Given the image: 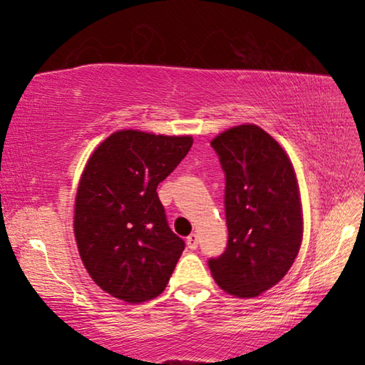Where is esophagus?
Masks as SVG:
<instances>
[{
    "mask_svg": "<svg viewBox=\"0 0 365 365\" xmlns=\"http://www.w3.org/2000/svg\"><path fill=\"white\" fill-rule=\"evenodd\" d=\"M187 245L190 250H196L197 248V235L196 233H191L190 237L187 238Z\"/></svg>",
    "mask_w": 365,
    "mask_h": 365,
    "instance_id": "1",
    "label": "esophagus"
}]
</instances>
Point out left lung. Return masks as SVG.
<instances>
[{
	"label": "left lung",
	"mask_w": 365,
	"mask_h": 365,
	"mask_svg": "<svg viewBox=\"0 0 365 365\" xmlns=\"http://www.w3.org/2000/svg\"><path fill=\"white\" fill-rule=\"evenodd\" d=\"M211 146L225 174L228 242L209 269L227 293L255 298L287 275L299 252L298 182L283 148L252 123L220 133Z\"/></svg>",
	"instance_id": "obj_1"
}]
</instances>
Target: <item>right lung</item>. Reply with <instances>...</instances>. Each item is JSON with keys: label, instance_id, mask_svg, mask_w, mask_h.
Listing matches in <instances>:
<instances>
[{"label": "right lung", "instance_id": "1", "mask_svg": "<svg viewBox=\"0 0 365 365\" xmlns=\"http://www.w3.org/2000/svg\"><path fill=\"white\" fill-rule=\"evenodd\" d=\"M193 138L120 130L96 148L80 178L73 233L91 279L122 301L164 292L185 242L170 230L158 185Z\"/></svg>", "mask_w": 365, "mask_h": 365}]
</instances>
